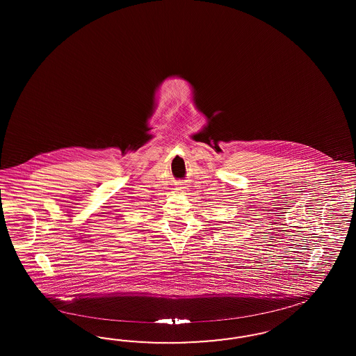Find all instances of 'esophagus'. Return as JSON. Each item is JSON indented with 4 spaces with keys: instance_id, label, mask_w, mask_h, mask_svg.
Wrapping results in <instances>:
<instances>
[{
    "instance_id": "34e87169",
    "label": "esophagus",
    "mask_w": 356,
    "mask_h": 356,
    "mask_svg": "<svg viewBox=\"0 0 356 356\" xmlns=\"http://www.w3.org/2000/svg\"><path fill=\"white\" fill-rule=\"evenodd\" d=\"M181 189H183V188H179V189H177V191H181Z\"/></svg>"
}]
</instances>
